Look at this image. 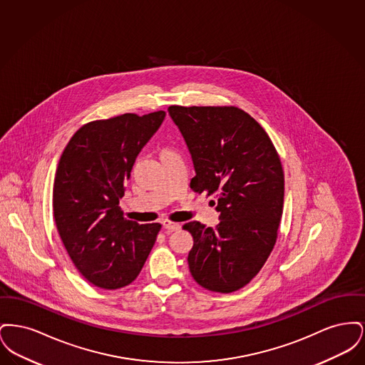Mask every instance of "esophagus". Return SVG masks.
<instances>
[{"label":"esophagus","instance_id":"obj_1","mask_svg":"<svg viewBox=\"0 0 365 365\" xmlns=\"http://www.w3.org/2000/svg\"><path fill=\"white\" fill-rule=\"evenodd\" d=\"M182 225L180 223H175V222H170V220H164L163 222V228L167 231H178L180 230Z\"/></svg>","mask_w":365,"mask_h":365}]
</instances>
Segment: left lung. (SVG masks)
Listing matches in <instances>:
<instances>
[{"label":"left lung","instance_id":"1","mask_svg":"<svg viewBox=\"0 0 365 365\" xmlns=\"http://www.w3.org/2000/svg\"><path fill=\"white\" fill-rule=\"evenodd\" d=\"M168 112L190 150L191 189L213 195L220 212L215 228L183 226L194 240L191 277L209 292H237L260 272L278 240L284 198L278 152L260 124L237 106L171 105Z\"/></svg>","mask_w":365,"mask_h":365}]
</instances>
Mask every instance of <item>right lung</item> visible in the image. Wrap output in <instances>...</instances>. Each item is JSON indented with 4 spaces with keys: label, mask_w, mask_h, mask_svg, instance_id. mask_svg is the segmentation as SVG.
I'll return each instance as SVG.
<instances>
[{
    "label": "right lung",
    "mask_w": 365,
    "mask_h": 365,
    "mask_svg": "<svg viewBox=\"0 0 365 365\" xmlns=\"http://www.w3.org/2000/svg\"><path fill=\"white\" fill-rule=\"evenodd\" d=\"M165 118L123 113L83 124L60 157L53 186L57 231L91 284L116 290L134 282L161 226L124 217L119 200L140 149Z\"/></svg>",
    "instance_id": "right-lung-1"
}]
</instances>
